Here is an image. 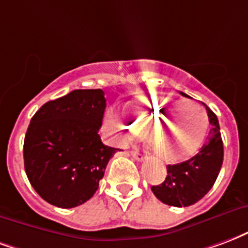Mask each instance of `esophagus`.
Returning a JSON list of instances; mask_svg holds the SVG:
<instances>
[{
  "mask_svg": "<svg viewBox=\"0 0 248 248\" xmlns=\"http://www.w3.org/2000/svg\"><path fill=\"white\" fill-rule=\"evenodd\" d=\"M130 155H131V156H133L134 159H135V160H138V161L143 160V155H142V154H140V152L131 151V152H130Z\"/></svg>",
  "mask_w": 248,
  "mask_h": 248,
  "instance_id": "obj_1",
  "label": "esophagus"
}]
</instances>
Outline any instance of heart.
I'll list each match as a JSON object with an SVG mask.
<instances>
[{"label": "heart", "instance_id": "b5f03b06", "mask_svg": "<svg viewBox=\"0 0 248 248\" xmlns=\"http://www.w3.org/2000/svg\"><path fill=\"white\" fill-rule=\"evenodd\" d=\"M121 114L124 121L115 114L106 115L108 131L121 140L147 131L155 155L167 163L193 156L208 134L209 119L202 106L170 97H139L124 104Z\"/></svg>", "mask_w": 248, "mask_h": 248}]
</instances>
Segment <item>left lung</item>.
Returning a JSON list of instances; mask_svg holds the SVG:
<instances>
[{"label":"left lung","instance_id":"8db88e82","mask_svg":"<svg viewBox=\"0 0 248 248\" xmlns=\"http://www.w3.org/2000/svg\"><path fill=\"white\" fill-rule=\"evenodd\" d=\"M206 111L212 127L206 143L199 154L189 160L167 166L166 180L151 186L154 194L161 202L179 208L193 205L212 189L217 180L223 161V143L217 115L208 106Z\"/></svg>","mask_w":248,"mask_h":248}]
</instances>
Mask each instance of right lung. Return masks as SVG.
Here are the masks:
<instances>
[{"label":"right lung","instance_id":"obj_1","mask_svg":"<svg viewBox=\"0 0 248 248\" xmlns=\"http://www.w3.org/2000/svg\"><path fill=\"white\" fill-rule=\"evenodd\" d=\"M106 108L101 89H76L48 101L31 118L23 143L25 170L42 199L58 208L87 202L117 148L101 142Z\"/></svg>","mask_w":248,"mask_h":248}]
</instances>
